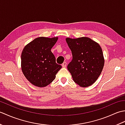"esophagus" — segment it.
Wrapping results in <instances>:
<instances>
[{
    "label": "esophagus",
    "mask_w": 125,
    "mask_h": 125,
    "mask_svg": "<svg viewBox=\"0 0 125 125\" xmlns=\"http://www.w3.org/2000/svg\"><path fill=\"white\" fill-rule=\"evenodd\" d=\"M62 67H63V68H65L66 66H67V62H63L62 63Z\"/></svg>",
    "instance_id": "1"
}]
</instances>
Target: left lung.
<instances>
[{
    "label": "left lung",
    "instance_id": "8db88e82",
    "mask_svg": "<svg viewBox=\"0 0 125 125\" xmlns=\"http://www.w3.org/2000/svg\"><path fill=\"white\" fill-rule=\"evenodd\" d=\"M66 41L73 55L67 68L73 81L82 87L91 85L99 77L104 65L99 44L86 37L67 38Z\"/></svg>",
    "mask_w": 125,
    "mask_h": 125
}]
</instances>
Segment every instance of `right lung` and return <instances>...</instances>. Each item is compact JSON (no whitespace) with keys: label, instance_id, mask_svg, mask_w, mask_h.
I'll return each mask as SVG.
<instances>
[{"label":"right lung","instance_id":"right-lung-1","mask_svg":"<svg viewBox=\"0 0 125 125\" xmlns=\"http://www.w3.org/2000/svg\"><path fill=\"white\" fill-rule=\"evenodd\" d=\"M58 38L39 37L25 47L21 54V69L33 85L44 87L54 80L62 66L56 63L51 52Z\"/></svg>","mask_w":125,"mask_h":125}]
</instances>
